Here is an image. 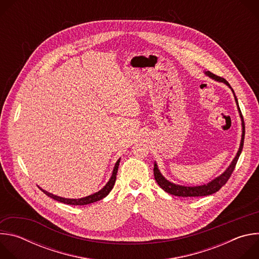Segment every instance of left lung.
<instances>
[{"instance_id": "left-lung-1", "label": "left lung", "mask_w": 259, "mask_h": 259, "mask_svg": "<svg viewBox=\"0 0 259 259\" xmlns=\"http://www.w3.org/2000/svg\"><path fill=\"white\" fill-rule=\"evenodd\" d=\"M205 75L208 76L209 78H211L212 80H215L219 83H225L227 86H229L231 88V90L234 93L235 96V100L238 106V110H239V114H240V118L242 121V138H241V143H240V147H239V151L236 155V157L234 158V160L232 161V163L230 164V166L227 168V170L223 173L220 174L219 176H217L216 178H214L213 180L209 181L206 184H202V186H197V187H186V186H179V184H175L169 180H167L162 173L160 172L157 163L155 162L154 164V175H155V179L158 182V184L160 186V188H162L166 193L173 195V196H178V197H204V196H209L212 195L216 192H218L221 188H223L225 184L227 183V181L229 180V178L231 177L236 164L238 162V159L242 153L243 150V144H244V136H245V124H244V119L241 113V109L239 107V103H238V99L235 95V92L233 90V88L231 87V85L229 84V82L218 76H215L214 73L210 72V71H204Z\"/></svg>"}]
</instances>
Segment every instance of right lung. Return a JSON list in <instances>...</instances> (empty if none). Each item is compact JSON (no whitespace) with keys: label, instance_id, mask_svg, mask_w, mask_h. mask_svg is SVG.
Here are the masks:
<instances>
[{"label":"right lung","instance_id":"1","mask_svg":"<svg viewBox=\"0 0 259 259\" xmlns=\"http://www.w3.org/2000/svg\"><path fill=\"white\" fill-rule=\"evenodd\" d=\"M120 161L121 159H119L117 161V163L115 164V167H114V170H113V173H112V176H110L109 180L107 181V183L105 184V186L100 190L98 191L97 193H94L90 196H87L85 198H81V199H66V198H62V197H58V196H55L43 189H41L40 187V190L45 194L47 195L48 197L58 201V202H61V203H64V204H67V205H88V204H91V203H94L96 201H99L103 198H105L109 192L113 190L114 186H115V182H116V178H117V172H118V168H119V164H120Z\"/></svg>","mask_w":259,"mask_h":259}]
</instances>
